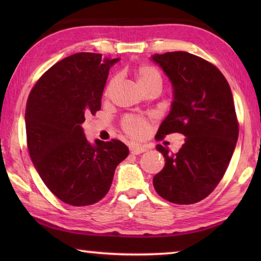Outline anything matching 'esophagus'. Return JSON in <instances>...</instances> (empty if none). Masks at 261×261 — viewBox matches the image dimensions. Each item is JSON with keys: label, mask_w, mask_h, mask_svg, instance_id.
Here are the masks:
<instances>
[{"label": "esophagus", "mask_w": 261, "mask_h": 261, "mask_svg": "<svg viewBox=\"0 0 261 261\" xmlns=\"http://www.w3.org/2000/svg\"><path fill=\"white\" fill-rule=\"evenodd\" d=\"M148 149V147L146 145H139V144H131L130 145V151L132 154H136V155H138L140 153H144L146 152Z\"/></svg>", "instance_id": "esophagus-1"}]
</instances>
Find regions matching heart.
<instances>
[{
  "label": "heart",
  "mask_w": 261,
  "mask_h": 261,
  "mask_svg": "<svg viewBox=\"0 0 261 261\" xmlns=\"http://www.w3.org/2000/svg\"><path fill=\"white\" fill-rule=\"evenodd\" d=\"M135 78L137 83H138V85L141 87V90L144 92L154 86H158L161 88L162 82H163L161 72L159 71L156 68H154L152 65H148V64L139 65V67L135 70ZM116 82H117L116 77L110 79L107 87H106L105 96H107L108 98L110 95L114 86L116 85ZM122 125L126 134L135 137V138H141V137H144L147 132L146 120L139 116H126L124 120H123Z\"/></svg>",
  "instance_id": "1"
}]
</instances>
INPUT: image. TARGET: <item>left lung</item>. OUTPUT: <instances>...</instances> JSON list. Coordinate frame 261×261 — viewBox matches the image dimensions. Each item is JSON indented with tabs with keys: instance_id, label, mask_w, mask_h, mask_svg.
I'll return each mask as SVG.
<instances>
[{
	"instance_id": "obj_1",
	"label": "left lung",
	"mask_w": 261,
	"mask_h": 261,
	"mask_svg": "<svg viewBox=\"0 0 261 261\" xmlns=\"http://www.w3.org/2000/svg\"><path fill=\"white\" fill-rule=\"evenodd\" d=\"M152 60L174 88L171 110L155 138L175 132L185 136L175 154L156 146L166 165L154 176V189L174 204H194L213 192L236 147L238 121L230 86L214 64L190 53L155 54Z\"/></svg>"
}]
</instances>
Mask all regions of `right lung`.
I'll use <instances>...</instances> for the list:
<instances>
[{"mask_svg": "<svg viewBox=\"0 0 261 261\" xmlns=\"http://www.w3.org/2000/svg\"><path fill=\"white\" fill-rule=\"evenodd\" d=\"M118 59L78 53L39 78L25 110L30 156L43 183L65 204L88 206L108 193L118 163L129 155L121 140L88 143L82 124L101 108L109 69Z\"/></svg>", "mask_w": 261, "mask_h": 261, "instance_id": "obj_1", "label": "right lung"}]
</instances>
